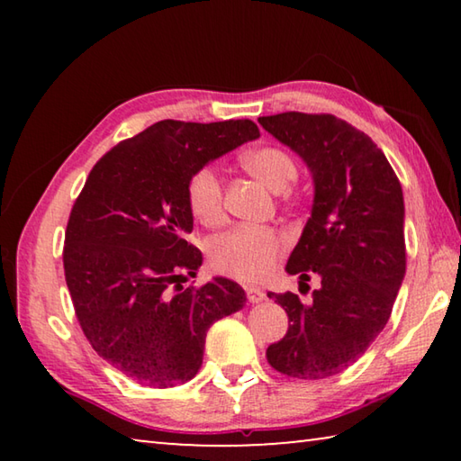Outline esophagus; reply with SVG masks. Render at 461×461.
I'll return each instance as SVG.
<instances>
[{"mask_svg": "<svg viewBox=\"0 0 461 461\" xmlns=\"http://www.w3.org/2000/svg\"><path fill=\"white\" fill-rule=\"evenodd\" d=\"M246 296L249 303H262L267 301V293L262 291V288H254V286H248L246 288Z\"/></svg>", "mask_w": 461, "mask_h": 461, "instance_id": "obj_1", "label": "esophagus"}]
</instances>
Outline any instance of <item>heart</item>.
<instances>
[{"label":"heart","mask_w":461,"mask_h":461,"mask_svg":"<svg viewBox=\"0 0 461 461\" xmlns=\"http://www.w3.org/2000/svg\"><path fill=\"white\" fill-rule=\"evenodd\" d=\"M240 162L249 175L276 193L288 189V185L296 178L294 158L278 146L254 148L241 154ZM186 201L191 213L207 228H215L223 221V183L215 167L194 170L186 186ZM280 252H283V238L275 230L241 225L213 240L209 248V260L225 276L241 283H258L275 270Z\"/></svg>","instance_id":"b5f03b06"}]
</instances>
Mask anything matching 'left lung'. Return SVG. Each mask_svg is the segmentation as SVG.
Returning <instances> with one entry per match:
<instances>
[{
  "mask_svg": "<svg viewBox=\"0 0 461 461\" xmlns=\"http://www.w3.org/2000/svg\"><path fill=\"white\" fill-rule=\"evenodd\" d=\"M260 126L305 160L315 197L288 275L313 301L268 293L288 315V331L267 349L268 364L301 380L330 378L352 366L384 330L407 268L399 178L370 136L331 113L286 112Z\"/></svg>",
  "mask_w": 461,
  "mask_h": 461,
  "instance_id": "left-lung-1",
  "label": "left lung"
}]
</instances>
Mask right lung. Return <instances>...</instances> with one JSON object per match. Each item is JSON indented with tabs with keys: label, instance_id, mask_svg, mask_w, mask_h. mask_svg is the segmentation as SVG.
Listing matches in <instances>:
<instances>
[{
	"label": "right lung",
	"instance_id": "1",
	"mask_svg": "<svg viewBox=\"0 0 461 461\" xmlns=\"http://www.w3.org/2000/svg\"><path fill=\"white\" fill-rule=\"evenodd\" d=\"M249 120H162L104 154L77 197L65 231V278L91 348L142 386L191 380L217 319L246 305V293L215 276L186 286L203 262L193 231L189 178L256 140Z\"/></svg>",
	"mask_w": 461,
	"mask_h": 461
}]
</instances>
